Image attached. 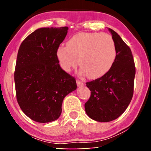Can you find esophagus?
I'll return each instance as SVG.
<instances>
[{"instance_id": "1", "label": "esophagus", "mask_w": 151, "mask_h": 151, "mask_svg": "<svg viewBox=\"0 0 151 151\" xmlns=\"http://www.w3.org/2000/svg\"><path fill=\"white\" fill-rule=\"evenodd\" d=\"M76 84H77L78 86H83L85 85V83H83V82H82L79 80L76 81Z\"/></svg>"}]
</instances>
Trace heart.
<instances>
[{"instance_id":"b5f03b06","label":"heart","mask_w":151,"mask_h":151,"mask_svg":"<svg viewBox=\"0 0 151 151\" xmlns=\"http://www.w3.org/2000/svg\"><path fill=\"white\" fill-rule=\"evenodd\" d=\"M116 57L115 43L106 33L80 32L68 40L66 47L58 48L60 65L70 72L77 65L81 73L90 78L104 76L112 68Z\"/></svg>"}]
</instances>
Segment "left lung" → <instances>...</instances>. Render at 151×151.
<instances>
[{
    "mask_svg": "<svg viewBox=\"0 0 151 151\" xmlns=\"http://www.w3.org/2000/svg\"><path fill=\"white\" fill-rule=\"evenodd\" d=\"M109 30L116 48L115 61L104 76L86 83L91 92L85 104V111L91 119L99 122L115 120L127 109L133 96L136 72L131 48L115 31Z\"/></svg>",
    "mask_w": 151,
    "mask_h": 151,
    "instance_id": "left-lung-1",
    "label": "left lung"
}]
</instances>
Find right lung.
I'll return each instance as SVG.
<instances>
[{
	"label": "right lung",
	"mask_w": 151,
	"mask_h": 151,
	"mask_svg": "<svg viewBox=\"0 0 151 151\" xmlns=\"http://www.w3.org/2000/svg\"><path fill=\"white\" fill-rule=\"evenodd\" d=\"M68 29L40 28L19 47L14 72L17 99L24 113L36 122L58 119L64 98L76 88L75 78L61 68L57 55Z\"/></svg>",
	"instance_id": "add662e5"
}]
</instances>
